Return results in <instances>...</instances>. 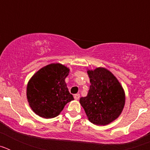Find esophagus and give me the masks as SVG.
Returning a JSON list of instances; mask_svg holds the SVG:
<instances>
[{
	"label": "esophagus",
	"mask_w": 150,
	"mask_h": 150,
	"mask_svg": "<svg viewBox=\"0 0 150 150\" xmlns=\"http://www.w3.org/2000/svg\"><path fill=\"white\" fill-rule=\"evenodd\" d=\"M79 94H76V95H74V99H75V100H79Z\"/></svg>",
	"instance_id": "esophagus-1"
}]
</instances>
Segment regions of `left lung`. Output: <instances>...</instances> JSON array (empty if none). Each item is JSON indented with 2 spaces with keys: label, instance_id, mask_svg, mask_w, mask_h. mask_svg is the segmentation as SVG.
Masks as SVG:
<instances>
[{
  "label": "left lung",
  "instance_id": "8db88e82",
  "mask_svg": "<svg viewBox=\"0 0 150 150\" xmlns=\"http://www.w3.org/2000/svg\"><path fill=\"white\" fill-rule=\"evenodd\" d=\"M91 86L88 95L79 103L88 120L95 125H106L116 120L125 104V94L117 78L107 68L88 70Z\"/></svg>",
  "mask_w": 150,
  "mask_h": 150
}]
</instances>
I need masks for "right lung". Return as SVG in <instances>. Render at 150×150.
Listing matches in <instances>:
<instances>
[{"instance_id": "right-lung-1", "label": "right lung", "mask_w": 150, "mask_h": 150, "mask_svg": "<svg viewBox=\"0 0 150 150\" xmlns=\"http://www.w3.org/2000/svg\"><path fill=\"white\" fill-rule=\"evenodd\" d=\"M69 72L70 69L62 64L52 63L40 69L29 79L26 95L36 114L44 119L56 117L74 100L65 83Z\"/></svg>"}]
</instances>
